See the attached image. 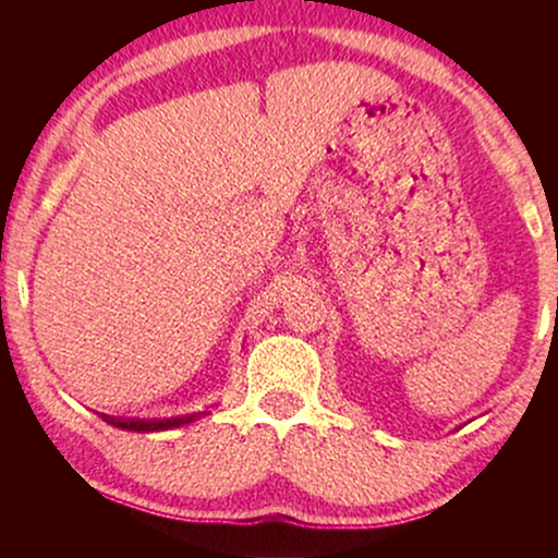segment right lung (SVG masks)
I'll list each match as a JSON object with an SVG mask.
<instances>
[{
	"label": "right lung",
	"mask_w": 558,
	"mask_h": 558,
	"mask_svg": "<svg viewBox=\"0 0 558 558\" xmlns=\"http://www.w3.org/2000/svg\"><path fill=\"white\" fill-rule=\"evenodd\" d=\"M207 412H194L185 414V417H168V420H114L110 417L107 422L120 430H133V433H159V430H172V427H183L189 422H196L198 417H204Z\"/></svg>",
	"instance_id": "obj_1"
}]
</instances>
